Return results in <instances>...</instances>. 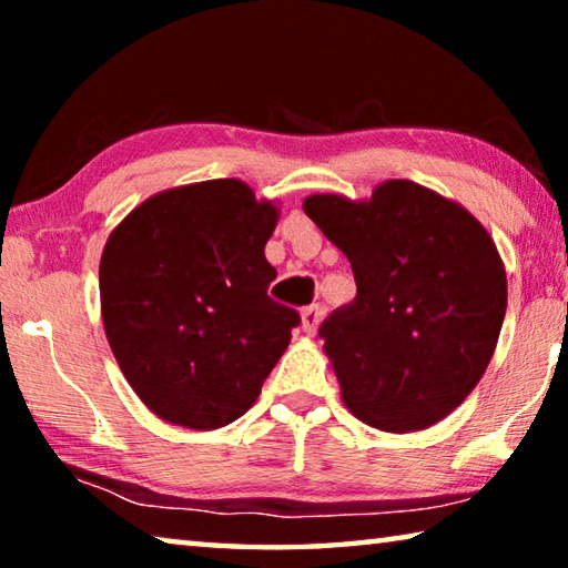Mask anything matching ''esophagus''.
Here are the masks:
<instances>
[{
  "mask_svg": "<svg viewBox=\"0 0 568 568\" xmlns=\"http://www.w3.org/2000/svg\"><path fill=\"white\" fill-rule=\"evenodd\" d=\"M301 325H303L305 335H315V331H318V325H321V307L318 305L305 307V311L301 313Z\"/></svg>",
  "mask_w": 568,
  "mask_h": 568,
  "instance_id": "34e87169",
  "label": "esophagus"
}]
</instances>
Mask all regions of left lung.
<instances>
[{"label": "left lung", "instance_id": "obj_1", "mask_svg": "<svg viewBox=\"0 0 568 568\" xmlns=\"http://www.w3.org/2000/svg\"><path fill=\"white\" fill-rule=\"evenodd\" d=\"M303 210L358 287L321 325L345 408L388 434L444 420L484 378L501 333L506 267L494 237L410 180L381 182L365 200L318 192Z\"/></svg>", "mask_w": 568, "mask_h": 568}]
</instances>
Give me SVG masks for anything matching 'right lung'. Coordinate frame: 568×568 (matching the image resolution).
Here are the masks:
<instances>
[{
	"instance_id": "right-lung-1",
	"label": "right lung",
	"mask_w": 568,
	"mask_h": 568,
	"mask_svg": "<svg viewBox=\"0 0 568 568\" xmlns=\"http://www.w3.org/2000/svg\"><path fill=\"white\" fill-rule=\"evenodd\" d=\"M281 217L243 180L162 190L112 230L100 261L104 335L158 418L215 430L243 416L301 315L267 297Z\"/></svg>"
}]
</instances>
